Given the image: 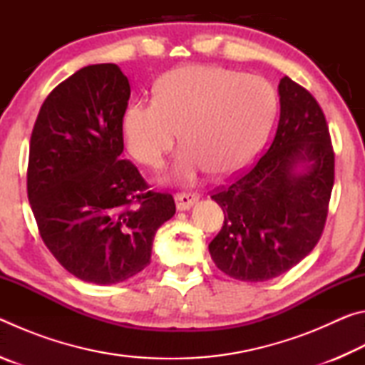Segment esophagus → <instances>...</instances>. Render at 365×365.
Returning a JSON list of instances; mask_svg holds the SVG:
<instances>
[{"label": "esophagus", "mask_w": 365, "mask_h": 365, "mask_svg": "<svg viewBox=\"0 0 365 365\" xmlns=\"http://www.w3.org/2000/svg\"><path fill=\"white\" fill-rule=\"evenodd\" d=\"M200 200V195L191 193V191H183V193H178L175 196L177 209L178 211H188V209L195 205V202Z\"/></svg>", "instance_id": "34e87169"}]
</instances>
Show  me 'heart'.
<instances>
[{"label":"heart","instance_id":"b5f03b06","mask_svg":"<svg viewBox=\"0 0 365 365\" xmlns=\"http://www.w3.org/2000/svg\"><path fill=\"white\" fill-rule=\"evenodd\" d=\"M277 114L272 85L220 66H182L153 86L151 103H132L122 115V135L130 156L159 169L175 145L172 178L191 182L209 170L230 175L261 150Z\"/></svg>","mask_w":365,"mask_h":365}]
</instances>
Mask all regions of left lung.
Segmentation results:
<instances>
[{"label": "left lung", "mask_w": 365, "mask_h": 365, "mask_svg": "<svg viewBox=\"0 0 365 365\" xmlns=\"http://www.w3.org/2000/svg\"><path fill=\"white\" fill-rule=\"evenodd\" d=\"M279 95V127L264 156L211 196L224 225L209 252L242 282L275 279L316 248L335 182V153L316 98L289 77Z\"/></svg>", "instance_id": "obj_1"}]
</instances>
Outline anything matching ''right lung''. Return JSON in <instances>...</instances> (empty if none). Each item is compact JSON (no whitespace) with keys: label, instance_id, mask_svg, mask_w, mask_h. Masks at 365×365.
<instances>
[{"label":"right lung","instance_id":"add662e5","mask_svg":"<svg viewBox=\"0 0 365 365\" xmlns=\"http://www.w3.org/2000/svg\"><path fill=\"white\" fill-rule=\"evenodd\" d=\"M130 83L115 64H93L59 83L30 137L27 195L40 237L77 279L114 285L151 261L174 197L148 191L123 151Z\"/></svg>","mask_w":365,"mask_h":365}]
</instances>
